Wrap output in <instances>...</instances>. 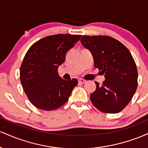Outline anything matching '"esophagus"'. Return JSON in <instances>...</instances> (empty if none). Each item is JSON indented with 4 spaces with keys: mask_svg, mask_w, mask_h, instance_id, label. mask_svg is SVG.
<instances>
[{
    "mask_svg": "<svg viewBox=\"0 0 148 148\" xmlns=\"http://www.w3.org/2000/svg\"><path fill=\"white\" fill-rule=\"evenodd\" d=\"M78 81H79V83H80V84H86V82H87L86 80L83 79H78Z\"/></svg>",
    "mask_w": 148,
    "mask_h": 148,
    "instance_id": "1",
    "label": "esophagus"
}]
</instances>
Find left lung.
I'll return each mask as SVG.
<instances>
[{"instance_id": "1", "label": "left lung", "mask_w": 148, "mask_h": 148, "mask_svg": "<svg viewBox=\"0 0 148 148\" xmlns=\"http://www.w3.org/2000/svg\"><path fill=\"white\" fill-rule=\"evenodd\" d=\"M81 42L92 53L95 67L105 77L102 86L95 81L92 103L103 113H119L132 100L138 85L137 67L132 54L111 37L83 35Z\"/></svg>"}]
</instances>
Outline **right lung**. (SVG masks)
Wrapping results in <instances>:
<instances>
[{
  "mask_svg": "<svg viewBox=\"0 0 148 148\" xmlns=\"http://www.w3.org/2000/svg\"><path fill=\"white\" fill-rule=\"evenodd\" d=\"M81 37L69 34L45 37L25 54L20 67V80L28 99L39 109L52 111L62 106L78 84L76 79L66 81L60 77L58 68Z\"/></svg>",
  "mask_w": 148,
  "mask_h": 148,
  "instance_id": "right-lung-1",
  "label": "right lung"
}]
</instances>
